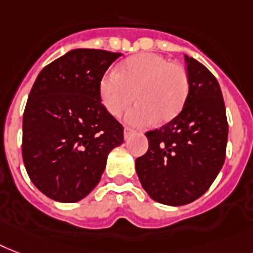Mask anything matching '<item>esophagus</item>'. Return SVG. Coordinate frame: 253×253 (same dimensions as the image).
I'll return each instance as SVG.
<instances>
[{
    "instance_id": "1",
    "label": "esophagus",
    "mask_w": 253,
    "mask_h": 253,
    "mask_svg": "<svg viewBox=\"0 0 253 253\" xmlns=\"http://www.w3.org/2000/svg\"><path fill=\"white\" fill-rule=\"evenodd\" d=\"M132 133H135V131L131 130V128H128V127H126V128H125V131H123V135H125V139H126V140L131 136V135H132Z\"/></svg>"
}]
</instances>
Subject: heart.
Segmentation results:
<instances>
[{
    "label": "heart",
    "instance_id": "heart-1",
    "mask_svg": "<svg viewBox=\"0 0 253 253\" xmlns=\"http://www.w3.org/2000/svg\"><path fill=\"white\" fill-rule=\"evenodd\" d=\"M139 104L125 114L132 126L165 123L183 109L190 93V78L183 65L169 62L155 53H140L125 59L114 73H106L98 84L102 106L112 116L133 101Z\"/></svg>",
    "mask_w": 253,
    "mask_h": 253
}]
</instances>
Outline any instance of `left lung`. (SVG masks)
<instances>
[{"instance_id":"8db88e82","label":"left lung","mask_w":253,"mask_h":253,"mask_svg":"<svg viewBox=\"0 0 253 253\" xmlns=\"http://www.w3.org/2000/svg\"><path fill=\"white\" fill-rule=\"evenodd\" d=\"M190 93L182 112L160 128L148 131V151L135 166L147 194L165 205L188 204L204 195L226 157V109L211 71L184 55Z\"/></svg>"}]
</instances>
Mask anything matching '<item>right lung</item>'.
<instances>
[{
	"mask_svg": "<svg viewBox=\"0 0 253 253\" xmlns=\"http://www.w3.org/2000/svg\"><path fill=\"white\" fill-rule=\"evenodd\" d=\"M74 49L41 70L23 114L22 156L32 183L48 198L75 203L101 179L123 127L102 106L98 84L121 57Z\"/></svg>",
	"mask_w": 253,
	"mask_h": 253,
	"instance_id": "add662e5",
	"label": "right lung"
}]
</instances>
